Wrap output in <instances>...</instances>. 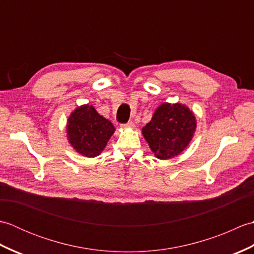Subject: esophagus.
Segmentation results:
<instances>
[{"mask_svg": "<svg viewBox=\"0 0 254 254\" xmlns=\"http://www.w3.org/2000/svg\"><path fill=\"white\" fill-rule=\"evenodd\" d=\"M123 128H127V127H128V128H133L134 127H135V126H134V123L132 122V121H128L127 123H124V124H122V126H121Z\"/></svg>", "mask_w": 254, "mask_h": 254, "instance_id": "esophagus-1", "label": "esophagus"}]
</instances>
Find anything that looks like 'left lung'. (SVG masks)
Here are the masks:
<instances>
[{"label":"left lung","instance_id":"left-lung-1","mask_svg":"<svg viewBox=\"0 0 254 254\" xmlns=\"http://www.w3.org/2000/svg\"><path fill=\"white\" fill-rule=\"evenodd\" d=\"M196 120L188 107L163 104L143 127V135L159 159H170L185 149L195 132Z\"/></svg>","mask_w":254,"mask_h":254}]
</instances>
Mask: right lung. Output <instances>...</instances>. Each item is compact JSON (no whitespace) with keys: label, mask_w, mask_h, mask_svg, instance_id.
Listing matches in <instances>:
<instances>
[{"label":"right lung","mask_w":254,"mask_h":254,"mask_svg":"<svg viewBox=\"0 0 254 254\" xmlns=\"http://www.w3.org/2000/svg\"><path fill=\"white\" fill-rule=\"evenodd\" d=\"M67 138L73 148L86 157H96L115 132L113 124L100 116L93 106H80L67 121Z\"/></svg>","instance_id":"1"}]
</instances>
